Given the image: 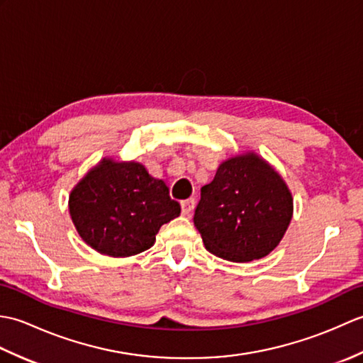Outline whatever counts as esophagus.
Returning <instances> with one entry per match:
<instances>
[{
    "instance_id": "esophagus-1",
    "label": "esophagus",
    "mask_w": 363,
    "mask_h": 363,
    "mask_svg": "<svg viewBox=\"0 0 363 363\" xmlns=\"http://www.w3.org/2000/svg\"><path fill=\"white\" fill-rule=\"evenodd\" d=\"M181 207H182V213L184 215H190L195 209V199L194 198H189V199H184L181 201Z\"/></svg>"
}]
</instances>
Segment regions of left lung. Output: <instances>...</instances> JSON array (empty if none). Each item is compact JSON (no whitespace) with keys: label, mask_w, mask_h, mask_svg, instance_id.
<instances>
[{"label":"left lung","mask_w":363,"mask_h":363,"mask_svg":"<svg viewBox=\"0 0 363 363\" xmlns=\"http://www.w3.org/2000/svg\"><path fill=\"white\" fill-rule=\"evenodd\" d=\"M291 215L293 198L281 174L256 152H245L223 162L201 189L194 223L207 251L251 262L279 245Z\"/></svg>","instance_id":"left-lung-1"}]
</instances>
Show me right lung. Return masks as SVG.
<instances>
[{
  "label": "right lung",
  "instance_id": "add662e5",
  "mask_svg": "<svg viewBox=\"0 0 363 363\" xmlns=\"http://www.w3.org/2000/svg\"><path fill=\"white\" fill-rule=\"evenodd\" d=\"M73 225L90 248L129 257L151 248L162 225L179 217L162 179L138 162L104 157L76 184L68 199Z\"/></svg>",
  "mask_w": 363,
  "mask_h": 363
}]
</instances>
